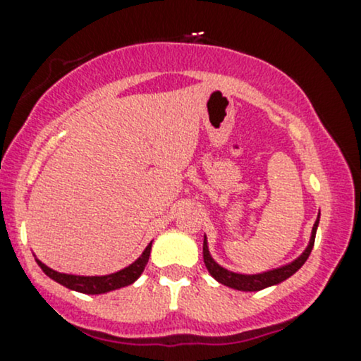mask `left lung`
<instances>
[{"instance_id":"8db88e82","label":"left lung","mask_w":361,"mask_h":361,"mask_svg":"<svg viewBox=\"0 0 361 361\" xmlns=\"http://www.w3.org/2000/svg\"><path fill=\"white\" fill-rule=\"evenodd\" d=\"M318 224H319V215H318V219H316L314 225H312L311 238H310V244H307V247H306V250L302 252V254L299 255L296 260L286 264V266L272 269V271L260 272V274H238V272L228 271V269H225L220 266V264H216L214 257L210 255L207 235L203 237V262H205L210 276L214 277L215 281H219L220 284L228 286V288L237 289V290H249V293H252V290H262V289L269 288V286H276V284H279V282L286 281L288 277L296 274L299 269L302 267V264H305L307 257H310L312 245H314Z\"/></svg>"}]
</instances>
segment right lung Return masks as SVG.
I'll use <instances>...</instances> for the list:
<instances>
[{
	"label": "right lung",
	"mask_w": 361,
	"mask_h": 361,
	"mask_svg": "<svg viewBox=\"0 0 361 361\" xmlns=\"http://www.w3.org/2000/svg\"><path fill=\"white\" fill-rule=\"evenodd\" d=\"M151 245H153V242H149L145 252H142V254L139 255L133 264H129L128 267L121 269V271L114 272V274H107V276L62 274V272H56L49 266H45L42 260L38 259L35 260H37L38 266L42 267V271L45 272L50 279H54L55 282H59V284L65 286V288L77 290V293H84V294H104V293H109V290H116L133 284V282L142 274L147 260H149Z\"/></svg>",
	"instance_id": "right-lung-1"
}]
</instances>
